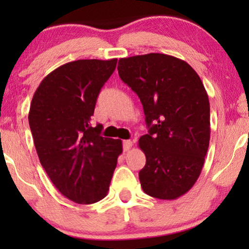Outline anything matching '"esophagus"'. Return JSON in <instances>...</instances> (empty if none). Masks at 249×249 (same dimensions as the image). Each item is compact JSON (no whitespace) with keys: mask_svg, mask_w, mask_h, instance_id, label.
<instances>
[{"mask_svg":"<svg viewBox=\"0 0 249 249\" xmlns=\"http://www.w3.org/2000/svg\"><path fill=\"white\" fill-rule=\"evenodd\" d=\"M124 151L127 152L132 147V142L131 141H124Z\"/></svg>","mask_w":249,"mask_h":249,"instance_id":"obj_1","label":"esophagus"}]
</instances>
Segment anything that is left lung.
<instances>
[{"label": "left lung", "instance_id": "left-lung-1", "mask_svg": "<svg viewBox=\"0 0 249 249\" xmlns=\"http://www.w3.org/2000/svg\"><path fill=\"white\" fill-rule=\"evenodd\" d=\"M118 72L142 104L148 134L139 138L146 164L142 188L159 199H176L198 179L210 144V102L195 70L161 53L124 57Z\"/></svg>", "mask_w": 249, "mask_h": 249}]
</instances>
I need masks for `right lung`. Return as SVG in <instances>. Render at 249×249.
I'll list each match as a JSON object with an SVG mask.
<instances>
[{
	"mask_svg": "<svg viewBox=\"0 0 249 249\" xmlns=\"http://www.w3.org/2000/svg\"><path fill=\"white\" fill-rule=\"evenodd\" d=\"M117 59L77 60L42 80L28 114L37 155L51 181L67 198L93 204L107 196L122 153L120 139L102 137L90 117Z\"/></svg>",
	"mask_w": 249,
	"mask_h": 249,
	"instance_id": "add662e5",
	"label": "right lung"
}]
</instances>
